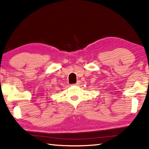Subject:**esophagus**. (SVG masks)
I'll return each instance as SVG.
<instances>
[{
  "mask_svg": "<svg viewBox=\"0 0 149 149\" xmlns=\"http://www.w3.org/2000/svg\"><path fill=\"white\" fill-rule=\"evenodd\" d=\"M80 83H81V82H80V81H77V82L76 83H75V85H79V84Z\"/></svg>",
  "mask_w": 149,
  "mask_h": 149,
  "instance_id": "obj_1",
  "label": "esophagus"
}]
</instances>
